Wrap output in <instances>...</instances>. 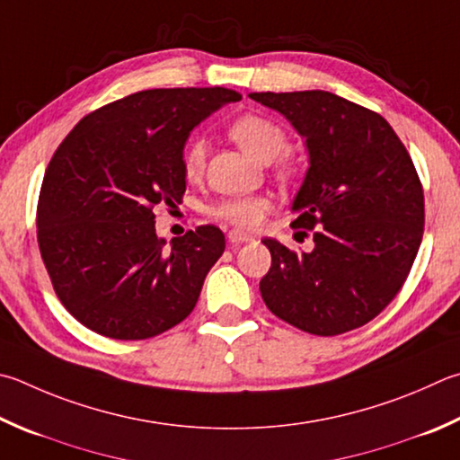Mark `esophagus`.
<instances>
[{
	"label": "esophagus",
	"instance_id": "esophagus-1",
	"mask_svg": "<svg viewBox=\"0 0 460 460\" xmlns=\"http://www.w3.org/2000/svg\"><path fill=\"white\" fill-rule=\"evenodd\" d=\"M227 237H229V241L233 245H239V243H252L253 241V237L252 235H247V233H241V231H237V229H231L229 233H227Z\"/></svg>",
	"mask_w": 460,
	"mask_h": 460
}]
</instances>
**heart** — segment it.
I'll use <instances>...</instances> for the list:
<instances>
[{"label": "heart", "mask_w": 460, "mask_h": 460, "mask_svg": "<svg viewBox=\"0 0 460 460\" xmlns=\"http://www.w3.org/2000/svg\"><path fill=\"white\" fill-rule=\"evenodd\" d=\"M229 135L235 143L255 156L257 161L270 163L278 158L288 146V137L278 122L263 114H243L231 122ZM207 145L203 138H193L182 155V171L189 181H197L205 169ZM271 203L265 197H235L225 199L208 208L213 219L227 223L241 231H252L261 225Z\"/></svg>", "instance_id": "1"}]
</instances>
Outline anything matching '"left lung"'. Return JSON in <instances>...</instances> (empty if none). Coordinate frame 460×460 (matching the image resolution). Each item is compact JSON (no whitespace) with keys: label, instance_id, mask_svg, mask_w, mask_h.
I'll list each match as a JSON object with an SVG mask.
<instances>
[{"label":"left lung","instance_id":"obj_1","mask_svg":"<svg viewBox=\"0 0 460 460\" xmlns=\"http://www.w3.org/2000/svg\"><path fill=\"white\" fill-rule=\"evenodd\" d=\"M291 122L310 155L291 203V227L310 253L263 239L271 267L259 281L270 310L315 336H338L374 320L411 273L424 231L419 174L390 124L323 90L252 92Z\"/></svg>","mask_w":460,"mask_h":460}]
</instances>
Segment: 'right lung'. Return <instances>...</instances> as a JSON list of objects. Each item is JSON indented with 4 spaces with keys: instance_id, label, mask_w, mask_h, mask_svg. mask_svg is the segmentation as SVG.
Listing matches in <instances>:
<instances>
[{
    "instance_id": "obj_1",
    "label": "right lung",
    "mask_w": 460,
    "mask_h": 460,
    "mask_svg": "<svg viewBox=\"0 0 460 460\" xmlns=\"http://www.w3.org/2000/svg\"><path fill=\"white\" fill-rule=\"evenodd\" d=\"M229 88H155L84 116L48 164L38 245L66 310L114 340H146L193 312L225 252L215 225L166 241L155 208L187 189L182 150L199 122L239 102Z\"/></svg>"
}]
</instances>
